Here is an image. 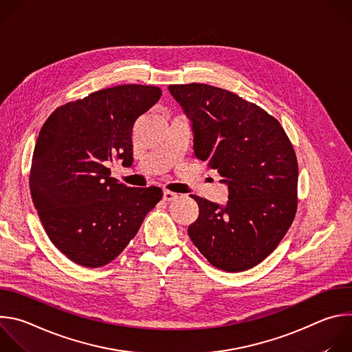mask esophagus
Wrapping results in <instances>:
<instances>
[{
    "label": "esophagus",
    "instance_id": "34e87169",
    "mask_svg": "<svg viewBox=\"0 0 352 352\" xmlns=\"http://www.w3.org/2000/svg\"><path fill=\"white\" fill-rule=\"evenodd\" d=\"M177 197H178V195L171 192V190H164L163 192V199L166 200V202H173V200H175Z\"/></svg>",
    "mask_w": 352,
    "mask_h": 352
}]
</instances>
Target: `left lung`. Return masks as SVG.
Segmentation results:
<instances>
[{"label": "left lung", "mask_w": 352, "mask_h": 352, "mask_svg": "<svg viewBox=\"0 0 352 352\" xmlns=\"http://www.w3.org/2000/svg\"><path fill=\"white\" fill-rule=\"evenodd\" d=\"M190 121L193 155L216 170L226 205L192 195L199 216L188 227L214 267L243 272L277 248L296 212L298 164L280 122L254 103L210 85H170Z\"/></svg>", "instance_id": "obj_1"}]
</instances>
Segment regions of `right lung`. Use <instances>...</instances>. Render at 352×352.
Here are the masks:
<instances>
[{
  "label": "right lung",
  "instance_id": "add662e5",
  "mask_svg": "<svg viewBox=\"0 0 352 352\" xmlns=\"http://www.w3.org/2000/svg\"><path fill=\"white\" fill-rule=\"evenodd\" d=\"M162 96L157 86L120 85L57 109L44 122L30 170V193L52 242L72 262L114 261L163 196L110 177L132 166V131Z\"/></svg>",
  "mask_w": 352,
  "mask_h": 352
}]
</instances>
